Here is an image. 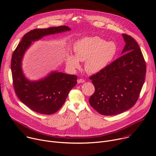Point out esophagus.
<instances>
[{
    "instance_id": "1",
    "label": "esophagus",
    "mask_w": 156,
    "mask_h": 156,
    "mask_svg": "<svg viewBox=\"0 0 156 156\" xmlns=\"http://www.w3.org/2000/svg\"><path fill=\"white\" fill-rule=\"evenodd\" d=\"M77 82H78V84H80V83H83L84 82V80L83 79H78V80H77Z\"/></svg>"
}]
</instances>
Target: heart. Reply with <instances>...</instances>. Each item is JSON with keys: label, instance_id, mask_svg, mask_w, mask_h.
Here are the masks:
<instances>
[{"label": "heart", "instance_id": "1", "mask_svg": "<svg viewBox=\"0 0 156 156\" xmlns=\"http://www.w3.org/2000/svg\"><path fill=\"white\" fill-rule=\"evenodd\" d=\"M75 55L66 56V63L73 69L80 66V61L85 62V69L91 73H97L105 69L115 58L118 51L116 44L98 37H84L73 44Z\"/></svg>", "mask_w": 156, "mask_h": 156}]
</instances>
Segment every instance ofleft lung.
<instances>
[{"mask_svg":"<svg viewBox=\"0 0 156 156\" xmlns=\"http://www.w3.org/2000/svg\"><path fill=\"white\" fill-rule=\"evenodd\" d=\"M126 45L121 57L90 78L95 91L89 100L100 114H121L136 103L145 81L146 65L136 41L122 34Z\"/></svg>","mask_w":156,"mask_h":156,"instance_id":"8db88e82","label":"left lung"}]
</instances>
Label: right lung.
<instances>
[{
  "label": "right lung",
  "instance_id": "right-lung-1",
  "mask_svg": "<svg viewBox=\"0 0 156 156\" xmlns=\"http://www.w3.org/2000/svg\"><path fill=\"white\" fill-rule=\"evenodd\" d=\"M71 30L67 26L37 29L27 33L13 53L11 71L13 87L19 100L35 112L52 115L65 103L69 92L77 83V76L52 71L38 80H30L22 68L23 56L32 44L44 37Z\"/></svg>",
  "mask_w": 156,
  "mask_h": 156
}]
</instances>
